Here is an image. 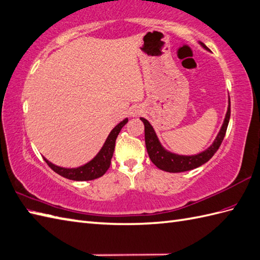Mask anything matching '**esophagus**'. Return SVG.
Returning a JSON list of instances; mask_svg holds the SVG:
<instances>
[{"mask_svg":"<svg viewBox=\"0 0 260 260\" xmlns=\"http://www.w3.org/2000/svg\"><path fill=\"white\" fill-rule=\"evenodd\" d=\"M141 112H142L141 108L138 107V106H134L130 109V114L132 115V117H137V115H140Z\"/></svg>","mask_w":260,"mask_h":260,"instance_id":"1","label":"esophagus"}]
</instances>
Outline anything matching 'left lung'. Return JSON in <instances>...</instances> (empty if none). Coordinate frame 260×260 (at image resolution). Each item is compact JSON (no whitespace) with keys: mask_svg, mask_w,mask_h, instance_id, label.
<instances>
[{"mask_svg":"<svg viewBox=\"0 0 260 260\" xmlns=\"http://www.w3.org/2000/svg\"><path fill=\"white\" fill-rule=\"evenodd\" d=\"M199 44L205 50L209 51V49L207 48L203 42H199ZM229 119H230V98H228V108H227L226 115H224L223 123L221 125L220 130L218 132L216 139L211 143V146L197 154L183 155V154H178V153L168 151V150L161 145V142L159 140L157 134H155L153 126L150 124L149 121L145 118H140L143 124H145V140H146V147H147L149 157L159 169L167 172H183V171L192 170L194 168H198V167H200L201 165H204L207 162V161L210 160L212 155L217 152V150L221 145L223 137L226 135Z\"/></svg>","mask_w":260,"mask_h":260,"instance_id":"obj_1","label":"left lung"}]
</instances>
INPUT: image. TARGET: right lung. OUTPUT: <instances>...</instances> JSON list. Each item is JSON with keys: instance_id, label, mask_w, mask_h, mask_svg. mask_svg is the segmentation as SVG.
Segmentation results:
<instances>
[{"instance_id": "right-lung-1", "label": "right lung", "mask_w": 260, "mask_h": 260, "mask_svg": "<svg viewBox=\"0 0 260 260\" xmlns=\"http://www.w3.org/2000/svg\"><path fill=\"white\" fill-rule=\"evenodd\" d=\"M126 122H128V118H125L115 125L111 130L110 134H109L107 140L100 149V151L98 152L89 162L77 167V168H64V167H60L50 162L47 158L43 157V159L45 160V162L49 165L50 168L54 172H56L57 175H60L67 179H70V180L88 181L100 178L106 174L109 167H110L114 151L115 140H117L119 132Z\"/></svg>"}]
</instances>
